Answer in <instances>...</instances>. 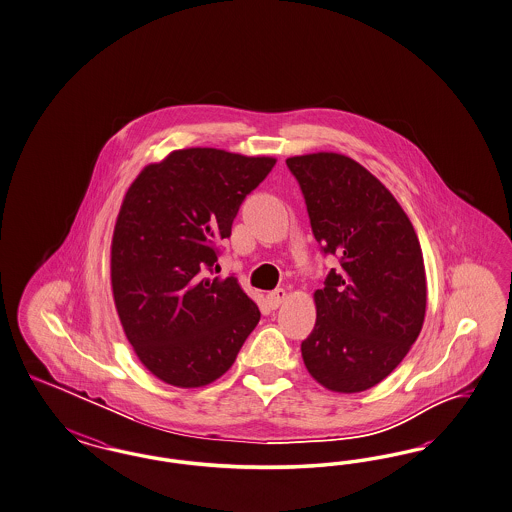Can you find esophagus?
<instances>
[{
  "instance_id": "34e87169",
  "label": "esophagus",
  "mask_w": 512,
  "mask_h": 512,
  "mask_svg": "<svg viewBox=\"0 0 512 512\" xmlns=\"http://www.w3.org/2000/svg\"><path fill=\"white\" fill-rule=\"evenodd\" d=\"M266 298H268V304H270L272 308H279V306H281V302L287 298V293H285V289H276V291L268 293Z\"/></svg>"
}]
</instances>
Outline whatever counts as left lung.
Segmentation results:
<instances>
[{"instance_id": "left-lung-1", "label": "left lung", "mask_w": 512, "mask_h": 512, "mask_svg": "<svg viewBox=\"0 0 512 512\" xmlns=\"http://www.w3.org/2000/svg\"><path fill=\"white\" fill-rule=\"evenodd\" d=\"M285 163L315 240L340 259L313 295L317 321L302 341L304 364L328 390H368L419 338L426 313L419 238L392 193L355 159L319 152Z\"/></svg>"}]
</instances>
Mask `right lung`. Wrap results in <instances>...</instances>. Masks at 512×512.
Segmentation results:
<instances>
[{
  "label": "right lung",
  "instance_id": "add662e5",
  "mask_svg": "<svg viewBox=\"0 0 512 512\" xmlns=\"http://www.w3.org/2000/svg\"><path fill=\"white\" fill-rule=\"evenodd\" d=\"M276 165L216 148H187L144 167L125 193L110 246V281L140 362L174 387L227 372L261 319L238 279L212 278L217 242Z\"/></svg>",
  "mask_w": 512,
  "mask_h": 512
}]
</instances>
